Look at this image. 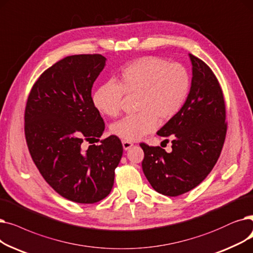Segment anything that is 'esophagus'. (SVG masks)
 Here are the masks:
<instances>
[{
	"label": "esophagus",
	"mask_w": 253,
	"mask_h": 253,
	"mask_svg": "<svg viewBox=\"0 0 253 253\" xmlns=\"http://www.w3.org/2000/svg\"><path fill=\"white\" fill-rule=\"evenodd\" d=\"M133 145H134V144L131 143V142H128V141H126V140L123 141V147H124V149H125L126 151L128 150Z\"/></svg>",
	"instance_id": "obj_1"
}]
</instances>
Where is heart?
<instances>
[{"label": "heart", "instance_id": "obj_1", "mask_svg": "<svg viewBox=\"0 0 253 253\" xmlns=\"http://www.w3.org/2000/svg\"><path fill=\"white\" fill-rule=\"evenodd\" d=\"M190 91L187 69L156 56H145L127 65L117 82L109 80L94 91L95 108L108 116H117L122 109L124 92L138 94L135 115L114 123L111 131L126 141H137L158 127L159 119L168 122L184 106Z\"/></svg>", "mask_w": 253, "mask_h": 253}]
</instances>
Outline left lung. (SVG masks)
Masks as SVG:
<instances>
[{
	"label": "left lung",
	"instance_id": "obj_1",
	"mask_svg": "<svg viewBox=\"0 0 253 253\" xmlns=\"http://www.w3.org/2000/svg\"><path fill=\"white\" fill-rule=\"evenodd\" d=\"M191 84L180 112L156 134L172 139V151L141 143L142 169L154 190L177 197L198 186L217 162L226 134L222 90L211 69L188 53Z\"/></svg>",
	"mask_w": 253,
	"mask_h": 253
}]
</instances>
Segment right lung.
Returning <instances> with one entry per match:
<instances>
[{"mask_svg":"<svg viewBox=\"0 0 253 253\" xmlns=\"http://www.w3.org/2000/svg\"><path fill=\"white\" fill-rule=\"evenodd\" d=\"M106 61L101 54L63 58L36 81L26 107L25 133L35 165L58 195L79 204L110 194L124 151L116 136L94 144L105 124L91 87ZM83 140L93 145L83 151Z\"/></svg>","mask_w":253,"mask_h":253,"instance_id":"1","label":"right lung"}]
</instances>
